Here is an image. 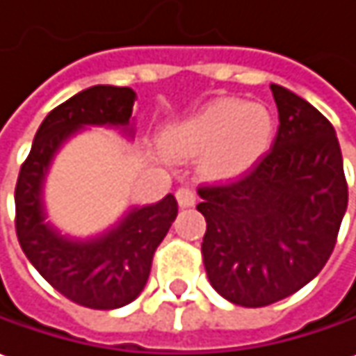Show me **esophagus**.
I'll use <instances>...</instances> for the list:
<instances>
[{
	"instance_id": "esophagus-1",
	"label": "esophagus",
	"mask_w": 356,
	"mask_h": 356,
	"mask_svg": "<svg viewBox=\"0 0 356 356\" xmlns=\"http://www.w3.org/2000/svg\"><path fill=\"white\" fill-rule=\"evenodd\" d=\"M175 197H177V202L181 209H187V207H193L195 202H197V195H195V191L188 187H181L175 193Z\"/></svg>"
}]
</instances>
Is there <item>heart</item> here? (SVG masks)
<instances>
[{"label": "heart", "instance_id": "b5f03b06", "mask_svg": "<svg viewBox=\"0 0 356 356\" xmlns=\"http://www.w3.org/2000/svg\"><path fill=\"white\" fill-rule=\"evenodd\" d=\"M273 130L269 108L239 99H220L175 122L163 140L175 156H200L202 175L229 181L259 161L269 149Z\"/></svg>", "mask_w": 356, "mask_h": 356}]
</instances>
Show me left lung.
Returning a JSON list of instances; mask_svg holds the SVG:
<instances>
[{
    "mask_svg": "<svg viewBox=\"0 0 356 356\" xmlns=\"http://www.w3.org/2000/svg\"><path fill=\"white\" fill-rule=\"evenodd\" d=\"M270 91L280 124L269 152L243 177L198 187L210 284L245 308L279 302L318 277L349 198L330 120L284 87Z\"/></svg>",
    "mask_w": 356,
    "mask_h": 356,
    "instance_id": "obj_1",
    "label": "left lung"
}]
</instances>
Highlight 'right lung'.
I'll return each mask as SVG.
<instances>
[{
  "instance_id": "right-lung-1",
  "label": "right lung",
  "mask_w": 356,
  "mask_h": 356,
  "mask_svg": "<svg viewBox=\"0 0 356 356\" xmlns=\"http://www.w3.org/2000/svg\"><path fill=\"white\" fill-rule=\"evenodd\" d=\"M130 87L93 86L48 113L36 130L15 187V229L26 259L54 289L79 306L115 310L144 290L152 259L177 216L173 195L132 207L115 226L93 238H72L46 220L44 181L72 136L86 127L120 128L132 136Z\"/></svg>"
}]
</instances>
